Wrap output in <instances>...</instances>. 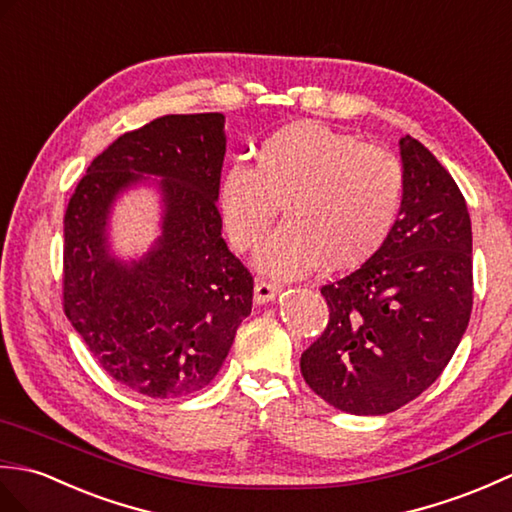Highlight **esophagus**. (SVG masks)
I'll return each mask as SVG.
<instances>
[{
  "label": "esophagus",
  "mask_w": 512,
  "mask_h": 512,
  "mask_svg": "<svg viewBox=\"0 0 512 512\" xmlns=\"http://www.w3.org/2000/svg\"><path fill=\"white\" fill-rule=\"evenodd\" d=\"M280 291H282V285H278V282L258 280L254 287V300H256V304H265L269 300H276Z\"/></svg>",
  "instance_id": "esophagus-1"
}]
</instances>
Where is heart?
I'll return each instance as SVG.
<instances>
[{
    "mask_svg": "<svg viewBox=\"0 0 512 512\" xmlns=\"http://www.w3.org/2000/svg\"><path fill=\"white\" fill-rule=\"evenodd\" d=\"M405 195L403 164L357 135L300 122L260 144L254 168L232 164L221 181L227 236L247 252L280 206L285 225L258 249L256 265L276 278L306 274L324 260L352 269L388 243Z\"/></svg>",
    "mask_w": 512,
    "mask_h": 512,
    "instance_id": "obj_1",
    "label": "heart"
}]
</instances>
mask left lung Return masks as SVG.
<instances>
[{"instance_id": "8db88e82", "label": "left lung", "mask_w": 512, "mask_h": 512, "mask_svg": "<svg viewBox=\"0 0 512 512\" xmlns=\"http://www.w3.org/2000/svg\"><path fill=\"white\" fill-rule=\"evenodd\" d=\"M405 195L377 254L324 285L328 324L302 352L309 388L337 410L379 416L434 383L473 306L471 219L462 192L418 140L401 138Z\"/></svg>"}]
</instances>
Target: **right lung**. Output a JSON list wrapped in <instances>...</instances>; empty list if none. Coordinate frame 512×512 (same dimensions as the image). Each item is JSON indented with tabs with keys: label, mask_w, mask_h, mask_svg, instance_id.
Segmentation results:
<instances>
[{
	"label": "right lung",
	"mask_w": 512,
	"mask_h": 512,
	"mask_svg": "<svg viewBox=\"0 0 512 512\" xmlns=\"http://www.w3.org/2000/svg\"><path fill=\"white\" fill-rule=\"evenodd\" d=\"M223 122V113L164 116L120 135L65 210L67 320L109 377L151 399L206 388L252 313L254 278L221 236ZM144 174L163 177V236L122 264L108 256V210Z\"/></svg>",
	"instance_id": "1"
}]
</instances>
